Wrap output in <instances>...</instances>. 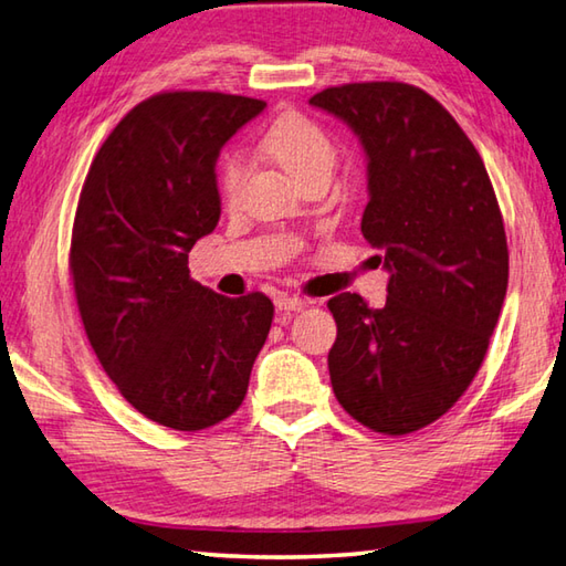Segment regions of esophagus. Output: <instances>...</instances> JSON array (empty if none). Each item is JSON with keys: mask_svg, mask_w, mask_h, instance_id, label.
Instances as JSON below:
<instances>
[{"mask_svg": "<svg viewBox=\"0 0 566 566\" xmlns=\"http://www.w3.org/2000/svg\"><path fill=\"white\" fill-rule=\"evenodd\" d=\"M306 304H310V300H304V296H290V294H280L274 300V306L280 312H302Z\"/></svg>", "mask_w": 566, "mask_h": 566, "instance_id": "esophagus-1", "label": "esophagus"}]
</instances>
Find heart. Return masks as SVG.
Wrapping results in <instances>:
<instances>
[{"label": "heart", "mask_w": 566, "mask_h": 566, "mask_svg": "<svg viewBox=\"0 0 566 566\" xmlns=\"http://www.w3.org/2000/svg\"><path fill=\"white\" fill-rule=\"evenodd\" d=\"M260 148L290 172L294 182L332 176L338 150L328 130L304 113L286 111L264 128ZM244 180V160L240 153H224L218 166V190L224 202L238 198Z\"/></svg>", "instance_id": "1"}]
</instances>
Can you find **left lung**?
Instances as JSON below:
<instances>
[{
	"label": "left lung",
	"instance_id": "8db88e82",
	"mask_svg": "<svg viewBox=\"0 0 566 566\" xmlns=\"http://www.w3.org/2000/svg\"><path fill=\"white\" fill-rule=\"evenodd\" d=\"M310 104L361 140V232L390 274L384 310L352 292L328 300L334 394L376 433H413L465 394L495 332L510 270L495 190L475 146L423 88L368 81Z\"/></svg>",
	"mask_w": 566,
	"mask_h": 566
}]
</instances>
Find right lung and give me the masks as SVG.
I'll use <instances>...</instances> for the list:
<instances>
[{"instance_id": "obj_1", "label": "right lung", "mask_w": 566, "mask_h": 566, "mask_svg": "<svg viewBox=\"0 0 566 566\" xmlns=\"http://www.w3.org/2000/svg\"><path fill=\"white\" fill-rule=\"evenodd\" d=\"M264 101L168 91L128 111L81 188L69 270L86 336L120 396L156 423L202 430L242 406L274 304L190 280L220 220L214 163Z\"/></svg>"}]
</instances>
